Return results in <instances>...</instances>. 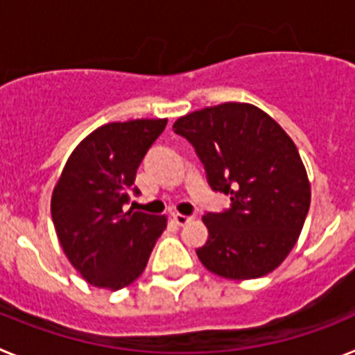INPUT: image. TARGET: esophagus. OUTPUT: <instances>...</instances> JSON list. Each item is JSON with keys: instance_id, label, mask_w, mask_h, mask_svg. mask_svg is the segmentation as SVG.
Listing matches in <instances>:
<instances>
[{"instance_id": "obj_1", "label": "esophagus", "mask_w": 355, "mask_h": 355, "mask_svg": "<svg viewBox=\"0 0 355 355\" xmlns=\"http://www.w3.org/2000/svg\"><path fill=\"white\" fill-rule=\"evenodd\" d=\"M172 220H174L178 225H187L188 222H192V216L181 215V213H174V215H172Z\"/></svg>"}]
</instances>
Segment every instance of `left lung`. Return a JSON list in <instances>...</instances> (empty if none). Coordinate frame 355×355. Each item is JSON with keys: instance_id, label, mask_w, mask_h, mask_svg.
<instances>
[{"instance_id": "obj_1", "label": "left lung", "mask_w": 355, "mask_h": 355, "mask_svg": "<svg viewBox=\"0 0 355 355\" xmlns=\"http://www.w3.org/2000/svg\"><path fill=\"white\" fill-rule=\"evenodd\" d=\"M215 192L231 208L208 211L200 263L225 279H256L284 261L302 231L311 187L297 146L277 122L247 103H224L180 117Z\"/></svg>"}]
</instances>
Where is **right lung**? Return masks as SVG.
Masks as SVG:
<instances>
[{
	"label": "right lung",
	"instance_id": "add662e5",
	"mask_svg": "<svg viewBox=\"0 0 355 355\" xmlns=\"http://www.w3.org/2000/svg\"><path fill=\"white\" fill-rule=\"evenodd\" d=\"M167 119H137L97 128L72 150L51 197L56 234L87 283L121 290L146 268L165 215L124 211L137 168Z\"/></svg>",
	"mask_w": 355,
	"mask_h": 355
}]
</instances>
